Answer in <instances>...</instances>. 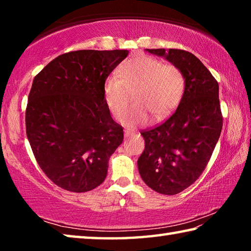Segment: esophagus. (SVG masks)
<instances>
[{"instance_id": "1", "label": "esophagus", "mask_w": 251, "mask_h": 251, "mask_svg": "<svg viewBox=\"0 0 251 251\" xmlns=\"http://www.w3.org/2000/svg\"><path fill=\"white\" fill-rule=\"evenodd\" d=\"M134 133L133 131H129V130H125V136L126 137H129V136H133Z\"/></svg>"}]
</instances>
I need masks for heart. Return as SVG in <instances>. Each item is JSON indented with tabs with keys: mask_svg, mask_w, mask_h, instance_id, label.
I'll return each instance as SVG.
<instances>
[{
	"mask_svg": "<svg viewBox=\"0 0 251 251\" xmlns=\"http://www.w3.org/2000/svg\"><path fill=\"white\" fill-rule=\"evenodd\" d=\"M184 92L182 72L150 55L127 59L118 69V75H109L103 85L105 105L116 120L124 116L130 93L134 94L135 103L123 120L129 126L145 123L148 115L152 121L165 120L179 105Z\"/></svg>",
	"mask_w": 251,
	"mask_h": 251,
	"instance_id": "obj_1",
	"label": "heart"
}]
</instances>
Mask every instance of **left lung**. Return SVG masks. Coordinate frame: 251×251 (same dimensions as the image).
Wrapping results in <instances>:
<instances>
[{
  "label": "left lung",
  "instance_id": "left-lung-1",
  "mask_svg": "<svg viewBox=\"0 0 251 251\" xmlns=\"http://www.w3.org/2000/svg\"><path fill=\"white\" fill-rule=\"evenodd\" d=\"M164 56L185 76V92L175 113L142 130L145 150L137 160L145 184L163 195H176L205 171L223 128L218 82L207 67L184 50H147Z\"/></svg>",
  "mask_w": 251,
  "mask_h": 251
}]
</instances>
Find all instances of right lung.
Returning a JSON list of instances; mask_svg holds the SVG:
<instances>
[{
	"mask_svg": "<svg viewBox=\"0 0 251 251\" xmlns=\"http://www.w3.org/2000/svg\"><path fill=\"white\" fill-rule=\"evenodd\" d=\"M127 55L126 50H73L33 79L26 135L42 171L63 189L90 192L105 180L124 131L106 107L103 85Z\"/></svg>",
	"mask_w": 251,
	"mask_h": 251,
	"instance_id": "obj_1",
	"label": "right lung"
}]
</instances>
